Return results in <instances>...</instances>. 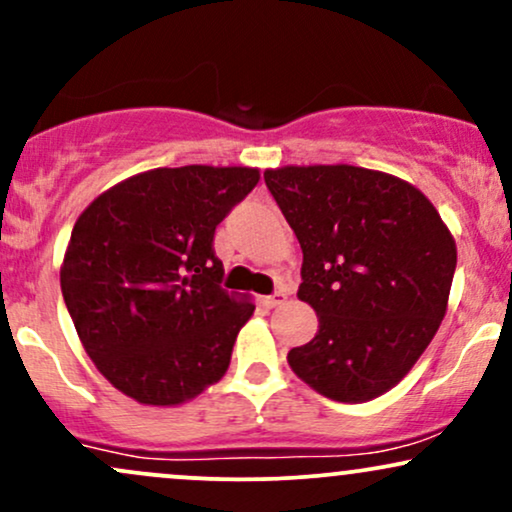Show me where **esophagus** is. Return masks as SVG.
<instances>
[{
    "mask_svg": "<svg viewBox=\"0 0 512 512\" xmlns=\"http://www.w3.org/2000/svg\"><path fill=\"white\" fill-rule=\"evenodd\" d=\"M286 298H289V293H286V291H276L274 296H267V298H264V303H267L269 308H276V305L284 303Z\"/></svg>",
    "mask_w": 512,
    "mask_h": 512,
    "instance_id": "esophagus-1",
    "label": "esophagus"
}]
</instances>
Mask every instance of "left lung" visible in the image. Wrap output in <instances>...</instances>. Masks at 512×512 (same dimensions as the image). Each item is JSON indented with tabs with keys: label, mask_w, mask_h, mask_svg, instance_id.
I'll return each mask as SVG.
<instances>
[{
	"label": "left lung",
	"mask_w": 512,
	"mask_h": 512,
	"mask_svg": "<svg viewBox=\"0 0 512 512\" xmlns=\"http://www.w3.org/2000/svg\"><path fill=\"white\" fill-rule=\"evenodd\" d=\"M303 250L298 298L317 334L289 351L305 385L334 402L385 395L414 368L448 310L457 248L419 187L337 166L264 170Z\"/></svg>",
	"instance_id": "1"
}]
</instances>
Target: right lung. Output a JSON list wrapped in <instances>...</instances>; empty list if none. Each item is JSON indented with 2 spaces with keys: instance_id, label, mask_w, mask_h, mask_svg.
I'll return each instance as SVG.
<instances>
[{
  "instance_id": "1",
  "label": "right lung",
  "mask_w": 512,
  "mask_h": 512,
  "mask_svg": "<svg viewBox=\"0 0 512 512\" xmlns=\"http://www.w3.org/2000/svg\"><path fill=\"white\" fill-rule=\"evenodd\" d=\"M260 168H154L117 182L74 223L60 284L69 315L115 390L178 407L219 383L255 303L221 289L214 231Z\"/></svg>"
}]
</instances>
